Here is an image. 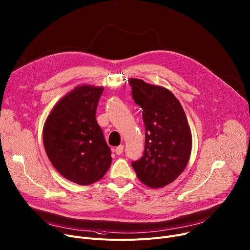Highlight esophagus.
<instances>
[{
  "label": "esophagus",
  "mask_w": 250,
  "mask_h": 250,
  "mask_svg": "<svg viewBox=\"0 0 250 250\" xmlns=\"http://www.w3.org/2000/svg\"><path fill=\"white\" fill-rule=\"evenodd\" d=\"M114 152H115V154L116 155H122L123 154V152H124V146H116L115 147V149H114Z\"/></svg>",
  "instance_id": "1"
}]
</instances>
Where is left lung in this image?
Here are the masks:
<instances>
[{
	"label": "left lung",
	"instance_id": "8db88e82",
	"mask_svg": "<svg viewBox=\"0 0 250 250\" xmlns=\"http://www.w3.org/2000/svg\"><path fill=\"white\" fill-rule=\"evenodd\" d=\"M128 81L146 127L144 155L131 166L145 185L162 188L185 170L192 149L191 129L184 109L169 89L138 78Z\"/></svg>",
	"mask_w": 250,
	"mask_h": 250
}]
</instances>
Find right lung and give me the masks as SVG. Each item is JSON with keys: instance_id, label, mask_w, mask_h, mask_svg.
<instances>
[{"instance_id": "1", "label": "right lung", "mask_w": 250, "mask_h": 250, "mask_svg": "<svg viewBox=\"0 0 250 250\" xmlns=\"http://www.w3.org/2000/svg\"><path fill=\"white\" fill-rule=\"evenodd\" d=\"M104 87L76 86L54 105L44 124L43 144L53 167L78 185L101 180L111 153L95 112Z\"/></svg>"}]
</instances>
